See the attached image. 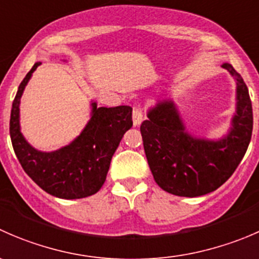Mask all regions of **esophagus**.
<instances>
[{"label":"esophagus","mask_w":259,"mask_h":259,"mask_svg":"<svg viewBox=\"0 0 259 259\" xmlns=\"http://www.w3.org/2000/svg\"><path fill=\"white\" fill-rule=\"evenodd\" d=\"M144 120V115H143V111L139 110V109H134L133 111V122H134L135 126L142 124V121Z\"/></svg>","instance_id":"esophagus-1"}]
</instances>
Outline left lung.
Here are the masks:
<instances>
[{
  "instance_id": "8db88e82",
  "label": "left lung",
  "mask_w": 259,
  "mask_h": 259,
  "mask_svg": "<svg viewBox=\"0 0 259 259\" xmlns=\"http://www.w3.org/2000/svg\"><path fill=\"white\" fill-rule=\"evenodd\" d=\"M222 67L236 80V113L223 137L190 134L171 99L156 101L140 125L154 180L170 194L194 198L214 192L234 173L249 145L253 113L248 88L231 64Z\"/></svg>"
}]
</instances>
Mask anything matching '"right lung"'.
Masks as SVG:
<instances>
[{"label":"right lung","instance_id":"add662e5","mask_svg":"<svg viewBox=\"0 0 259 259\" xmlns=\"http://www.w3.org/2000/svg\"><path fill=\"white\" fill-rule=\"evenodd\" d=\"M36 62L18 86L12 103L10 137L18 161L28 177L49 194L61 199H80L100 190L108 176L110 161L125 132L133 126L127 105L99 108L91 101L88 124L70 144L54 151L33 148L21 133L20 104Z\"/></svg>","mask_w":259,"mask_h":259}]
</instances>
